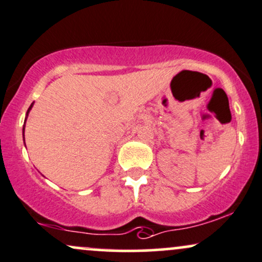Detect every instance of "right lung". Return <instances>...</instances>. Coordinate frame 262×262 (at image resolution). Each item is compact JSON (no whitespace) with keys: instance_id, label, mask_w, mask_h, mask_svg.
<instances>
[{"instance_id":"1","label":"right lung","mask_w":262,"mask_h":262,"mask_svg":"<svg viewBox=\"0 0 262 262\" xmlns=\"http://www.w3.org/2000/svg\"><path fill=\"white\" fill-rule=\"evenodd\" d=\"M31 106H32V104L30 105V106H29V109H28V113H29V111H30V109H31ZM25 126V125H24ZM23 130H24V128H23Z\"/></svg>"}]
</instances>
